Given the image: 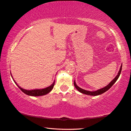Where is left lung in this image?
Here are the masks:
<instances>
[{"label":"left lung","mask_w":131,"mask_h":131,"mask_svg":"<svg viewBox=\"0 0 131 131\" xmlns=\"http://www.w3.org/2000/svg\"><path fill=\"white\" fill-rule=\"evenodd\" d=\"M122 65L121 66V68H120V69L118 73V75H116V77L114 78V79L112 80V81L110 83H109V84L103 88L101 89H99V90H97L96 91H86L85 89H83L81 88H79L78 86H77V85L76 84V82H75V81H74V85H75V87L76 88V89H77V90L80 92H81L82 93H83V94H86V95H91V96H97V95H99L101 94H102L105 92L107 91L111 88V87H112V86L116 82V81L118 80V78L120 76V74L121 73V71H122Z\"/></svg>","instance_id":"1"}]
</instances>
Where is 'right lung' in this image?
<instances>
[{"mask_svg":"<svg viewBox=\"0 0 131 131\" xmlns=\"http://www.w3.org/2000/svg\"><path fill=\"white\" fill-rule=\"evenodd\" d=\"M13 81H14V80H13ZM14 82L17 86L19 88V89H20L23 93H25V94L29 95V96H43V95H46L47 93H49L52 90V89L53 88L55 81H54L53 83H52L51 85L46 88L42 89H34V90H26V89H23L21 87L19 86L15 81Z\"/></svg>","mask_w":131,"mask_h":131,"instance_id":"obj_1","label":"right lung"}]
</instances>
